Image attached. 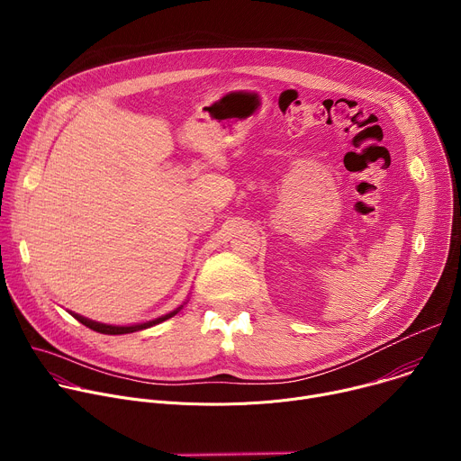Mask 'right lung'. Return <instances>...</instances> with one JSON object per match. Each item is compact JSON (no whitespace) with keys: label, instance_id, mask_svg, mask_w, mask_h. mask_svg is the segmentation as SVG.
<instances>
[{"label":"right lung","instance_id":"obj_1","mask_svg":"<svg viewBox=\"0 0 461 461\" xmlns=\"http://www.w3.org/2000/svg\"><path fill=\"white\" fill-rule=\"evenodd\" d=\"M176 312H178V310H175V312H171V313H167V315H164V317H158V319H155V321H148V322H144V324H133V326H111V324H100V322L89 321V319H86V317H82V315H77V313H73V315H75V319H78L82 324H86L87 328H91V330H95V332L109 334V336H120V334H131V332L144 330V328H149V326H153V324H158V322H162V321H166V319L173 317Z\"/></svg>","mask_w":461,"mask_h":461}]
</instances>
